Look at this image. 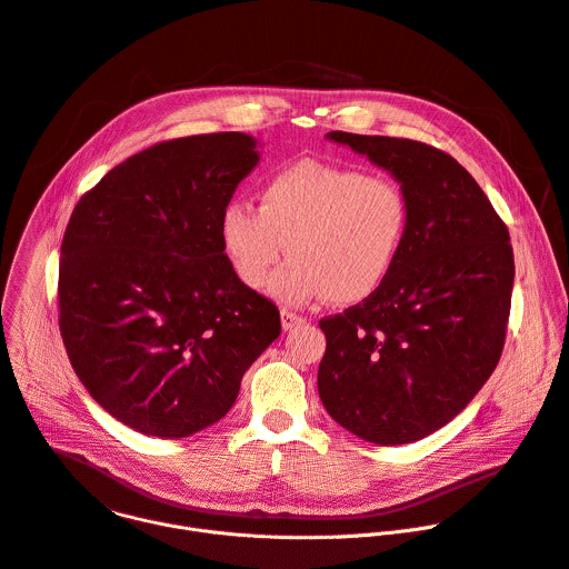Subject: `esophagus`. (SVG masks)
I'll use <instances>...</instances> for the list:
<instances>
[{
  "instance_id": "1",
  "label": "esophagus",
  "mask_w": 569,
  "mask_h": 569,
  "mask_svg": "<svg viewBox=\"0 0 569 569\" xmlns=\"http://www.w3.org/2000/svg\"><path fill=\"white\" fill-rule=\"evenodd\" d=\"M306 319L301 317V315H297V312H292V310H281V326H283V330H292L295 326H299V323H303Z\"/></svg>"
}]
</instances>
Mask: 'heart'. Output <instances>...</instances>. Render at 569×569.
Here are the masks:
<instances>
[{
	"mask_svg": "<svg viewBox=\"0 0 569 569\" xmlns=\"http://www.w3.org/2000/svg\"><path fill=\"white\" fill-rule=\"evenodd\" d=\"M261 206L232 201L219 223L221 246L252 290L270 279L283 303L328 297L357 303L391 277L411 234V201L391 176L312 158L274 171L261 187Z\"/></svg>",
	"mask_w": 569,
	"mask_h": 569,
	"instance_id": "b5f03b06",
	"label": "heart"
}]
</instances>
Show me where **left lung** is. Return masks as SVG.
<instances>
[{
  "label": "left lung",
  "instance_id": "8db88e82",
  "mask_svg": "<svg viewBox=\"0 0 569 569\" xmlns=\"http://www.w3.org/2000/svg\"><path fill=\"white\" fill-rule=\"evenodd\" d=\"M328 138L402 182L411 234L380 290L319 321V398L366 442H416L451 422L498 366L513 288L509 230L447 151L391 136Z\"/></svg>",
  "mask_w": 569,
  "mask_h": 569
}]
</instances>
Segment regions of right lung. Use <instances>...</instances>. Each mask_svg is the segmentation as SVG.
Returning a JSON list of instances; mask_svg holds the SVG:
<instances>
[{"mask_svg":"<svg viewBox=\"0 0 569 569\" xmlns=\"http://www.w3.org/2000/svg\"><path fill=\"white\" fill-rule=\"evenodd\" d=\"M254 147L239 131L156 142L69 219L62 341L91 398L138 433L176 440L219 422L281 332L279 308L239 281L219 234Z\"/></svg>","mask_w":569,"mask_h":569,"instance_id":"1","label":"right lung"}]
</instances>
